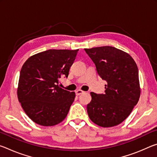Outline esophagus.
I'll return each instance as SVG.
<instances>
[{"label": "esophagus", "mask_w": 157, "mask_h": 157, "mask_svg": "<svg viewBox=\"0 0 157 157\" xmlns=\"http://www.w3.org/2000/svg\"><path fill=\"white\" fill-rule=\"evenodd\" d=\"M84 93V91H82V90H78V91H75V94H76V95H81V94H82Z\"/></svg>", "instance_id": "obj_1"}]
</instances>
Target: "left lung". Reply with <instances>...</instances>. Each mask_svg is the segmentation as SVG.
Instances as JSON below:
<instances>
[{"mask_svg": "<svg viewBox=\"0 0 157 157\" xmlns=\"http://www.w3.org/2000/svg\"><path fill=\"white\" fill-rule=\"evenodd\" d=\"M84 50L94 62L98 75L107 82L105 94H90L89 118L102 127L118 125L139 102L140 87L136 63L128 53L112 46Z\"/></svg>", "mask_w": 157, "mask_h": 157, "instance_id": "obj_1", "label": "left lung"}]
</instances>
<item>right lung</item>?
<instances>
[{
  "label": "right lung",
  "instance_id": "obj_1",
  "mask_svg": "<svg viewBox=\"0 0 157 157\" xmlns=\"http://www.w3.org/2000/svg\"><path fill=\"white\" fill-rule=\"evenodd\" d=\"M78 49H50L29 57L21 68L17 96L25 113L41 126H53L64 120L75 98V92L59 87L67 78Z\"/></svg>",
  "mask_w": 157,
  "mask_h": 157
}]
</instances>
